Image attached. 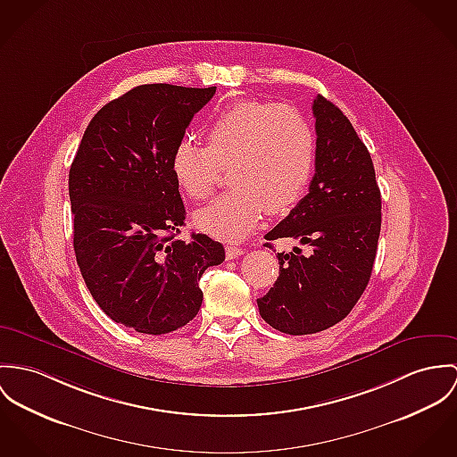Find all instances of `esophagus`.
<instances>
[{
    "mask_svg": "<svg viewBox=\"0 0 457 457\" xmlns=\"http://www.w3.org/2000/svg\"><path fill=\"white\" fill-rule=\"evenodd\" d=\"M225 253H227V260H234V258H237L239 254H243L245 249L241 248V246H237V245H228V246L225 248Z\"/></svg>",
    "mask_w": 457,
    "mask_h": 457,
    "instance_id": "34e87169",
    "label": "esophagus"
}]
</instances>
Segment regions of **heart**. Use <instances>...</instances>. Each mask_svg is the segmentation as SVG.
<instances>
[{
    "mask_svg": "<svg viewBox=\"0 0 457 457\" xmlns=\"http://www.w3.org/2000/svg\"><path fill=\"white\" fill-rule=\"evenodd\" d=\"M208 146L188 137L172 152L170 169L194 201L208 199L228 166L232 185L194 216L199 230L221 239H241L267 212L293 208L305 192L316 159L311 124L295 108L239 101L220 112L206 129Z\"/></svg>",
    "mask_w": 457,
    "mask_h": 457,
    "instance_id": "heart-1",
    "label": "heart"
}]
</instances>
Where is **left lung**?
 Masks as SVG:
<instances>
[{"mask_svg":"<svg viewBox=\"0 0 457 457\" xmlns=\"http://www.w3.org/2000/svg\"><path fill=\"white\" fill-rule=\"evenodd\" d=\"M312 113L309 194L265 234L267 241L298 239L307 251L278 253L279 278L256 300L260 316L288 335L323 332L351 312L370 281L380 234V190L367 146L332 101L318 96Z\"/></svg>","mask_w":457,"mask_h":457,"instance_id":"obj_1","label":"left lung"}]
</instances>
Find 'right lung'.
Returning a JSON list of instances; mask_svg holds the SVG:
<instances>
[{
  "mask_svg": "<svg viewBox=\"0 0 457 457\" xmlns=\"http://www.w3.org/2000/svg\"><path fill=\"white\" fill-rule=\"evenodd\" d=\"M216 87L139 85L87 125L70 169L73 248L83 281L115 323L148 335L174 332L203 303L201 276L225 260L206 234L185 225L174 146Z\"/></svg>",
  "mask_w": 457,
  "mask_h": 457,
  "instance_id": "add662e5",
  "label": "right lung"
}]
</instances>
